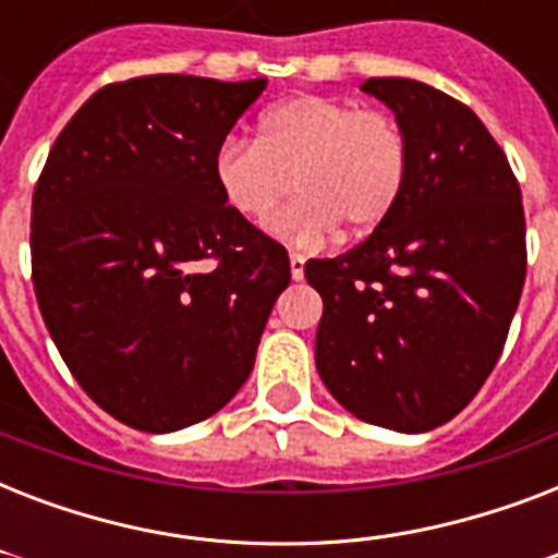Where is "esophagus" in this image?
Instances as JSON below:
<instances>
[{"instance_id":"34e87169","label":"esophagus","mask_w":558,"mask_h":558,"mask_svg":"<svg viewBox=\"0 0 558 558\" xmlns=\"http://www.w3.org/2000/svg\"><path fill=\"white\" fill-rule=\"evenodd\" d=\"M289 269H292V280L304 278V254H289Z\"/></svg>"}]
</instances>
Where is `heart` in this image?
Here are the masks:
<instances>
[{"label":"heart","instance_id":"obj_1","mask_svg":"<svg viewBox=\"0 0 558 558\" xmlns=\"http://www.w3.org/2000/svg\"><path fill=\"white\" fill-rule=\"evenodd\" d=\"M411 168L408 135L385 109L298 95L257 121V142L231 135L214 156V182L228 208L269 222L295 182L301 191L275 231L310 243L336 226L359 236L397 208Z\"/></svg>","mask_w":558,"mask_h":558}]
</instances>
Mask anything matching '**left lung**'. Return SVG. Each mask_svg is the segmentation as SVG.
Returning <instances> with one entry per match:
<instances>
[{
    "instance_id": "8db88e82",
    "label": "left lung",
    "mask_w": 558,
    "mask_h": 558,
    "mask_svg": "<svg viewBox=\"0 0 558 558\" xmlns=\"http://www.w3.org/2000/svg\"><path fill=\"white\" fill-rule=\"evenodd\" d=\"M362 89L397 116L411 168L365 243L304 266L324 301L315 367L359 420L432 432L501 356L527 275L521 187L466 104L408 77Z\"/></svg>"
}]
</instances>
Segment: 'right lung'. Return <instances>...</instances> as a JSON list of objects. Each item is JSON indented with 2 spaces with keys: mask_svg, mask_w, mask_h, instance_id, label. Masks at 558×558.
Returning <instances> with one entry per match:
<instances>
[{
  "mask_svg": "<svg viewBox=\"0 0 558 558\" xmlns=\"http://www.w3.org/2000/svg\"><path fill=\"white\" fill-rule=\"evenodd\" d=\"M266 81L109 83L57 135L31 202L39 313L81 388L138 432L217 414L254 367L289 254L228 208L214 156Z\"/></svg>",
  "mask_w": 558,
  "mask_h": 558,
  "instance_id": "add662e5",
  "label": "right lung"
}]
</instances>
